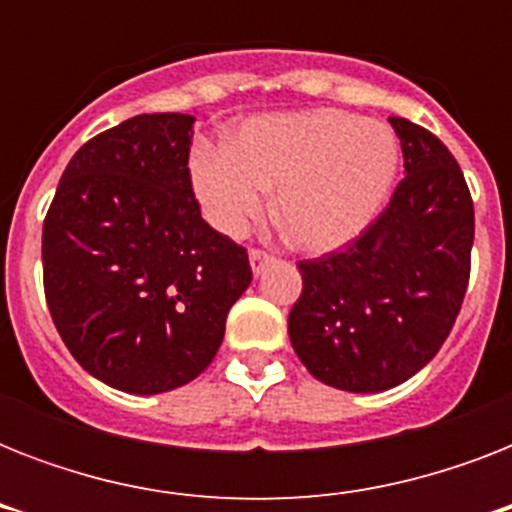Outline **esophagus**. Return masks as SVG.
I'll list each match as a JSON object with an SVG mask.
<instances>
[{
    "label": "esophagus",
    "instance_id": "1",
    "mask_svg": "<svg viewBox=\"0 0 512 512\" xmlns=\"http://www.w3.org/2000/svg\"><path fill=\"white\" fill-rule=\"evenodd\" d=\"M271 263L273 257L268 255V252H260V249H252V252H249V265H252V273H255V276H260Z\"/></svg>",
    "mask_w": 512,
    "mask_h": 512
}]
</instances>
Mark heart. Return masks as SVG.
<instances>
[{"label":"heart","instance_id":"b5f03b06","mask_svg":"<svg viewBox=\"0 0 512 512\" xmlns=\"http://www.w3.org/2000/svg\"><path fill=\"white\" fill-rule=\"evenodd\" d=\"M398 172V143L380 122L345 111L255 116L228 143L199 146L188 175L204 217L241 236L273 191V220L292 247L332 252L374 223Z\"/></svg>","mask_w":512,"mask_h":512}]
</instances>
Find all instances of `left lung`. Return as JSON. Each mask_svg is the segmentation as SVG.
Returning a JSON list of instances; mask_svg holds the SVG:
<instances>
[{
    "mask_svg": "<svg viewBox=\"0 0 512 512\" xmlns=\"http://www.w3.org/2000/svg\"><path fill=\"white\" fill-rule=\"evenodd\" d=\"M406 177L377 220L342 252L297 263L303 295L289 340L332 388L380 393L436 356L468 289L473 199L449 148L420 124L390 116Z\"/></svg>",
    "mask_w": 512,
    "mask_h": 512,
    "instance_id": "left-lung-1",
    "label": "left lung"
}]
</instances>
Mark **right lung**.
<instances>
[{
	"instance_id": "right-lung-1",
	"label": "right lung",
	"mask_w": 512,
	"mask_h": 512,
	"mask_svg": "<svg viewBox=\"0 0 512 512\" xmlns=\"http://www.w3.org/2000/svg\"><path fill=\"white\" fill-rule=\"evenodd\" d=\"M193 122L140 114L87 140L44 217L55 329L95 380L135 396L196 380L252 281L247 252L193 199Z\"/></svg>"
}]
</instances>
